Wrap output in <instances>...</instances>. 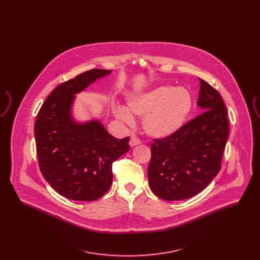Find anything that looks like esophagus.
<instances>
[{
  "mask_svg": "<svg viewBox=\"0 0 260 260\" xmlns=\"http://www.w3.org/2000/svg\"><path fill=\"white\" fill-rule=\"evenodd\" d=\"M140 143H141V141H140L136 136H133L131 137L129 145H131L132 147H134V146H136V145H138V144H140Z\"/></svg>",
  "mask_w": 260,
  "mask_h": 260,
  "instance_id": "1",
  "label": "esophagus"
}]
</instances>
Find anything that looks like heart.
I'll list each match as a JSON object with an SVG mask.
<instances>
[{"instance_id": "1", "label": "heart", "mask_w": 260, "mask_h": 260, "mask_svg": "<svg viewBox=\"0 0 260 260\" xmlns=\"http://www.w3.org/2000/svg\"><path fill=\"white\" fill-rule=\"evenodd\" d=\"M192 105V95L186 88L161 86L129 98L127 110L117 105L114 114L126 124H134L132 115L144 117L145 133L155 138H166L183 125Z\"/></svg>"}]
</instances>
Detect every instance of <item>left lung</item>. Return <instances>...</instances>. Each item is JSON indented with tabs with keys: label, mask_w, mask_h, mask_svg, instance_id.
<instances>
[{
	"label": "left lung",
	"mask_w": 260,
	"mask_h": 260,
	"mask_svg": "<svg viewBox=\"0 0 260 260\" xmlns=\"http://www.w3.org/2000/svg\"><path fill=\"white\" fill-rule=\"evenodd\" d=\"M200 80L197 104L204 112L173 136L153 139L149 185L166 201L191 198L203 191L220 171L229 136L226 106L219 92Z\"/></svg>",
	"instance_id": "obj_1"
}]
</instances>
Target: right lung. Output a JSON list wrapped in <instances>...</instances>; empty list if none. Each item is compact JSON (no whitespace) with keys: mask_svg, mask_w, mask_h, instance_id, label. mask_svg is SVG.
Masks as SVG:
<instances>
[{"mask_svg":"<svg viewBox=\"0 0 260 260\" xmlns=\"http://www.w3.org/2000/svg\"><path fill=\"white\" fill-rule=\"evenodd\" d=\"M111 70L91 69L55 87L38 113L34 126L41 173L63 197L90 202L102 197L113 179L112 164L129 150V137L112 136L99 121L76 123V93Z\"/></svg>","mask_w":260,"mask_h":260,"instance_id":"add662e5","label":"right lung"}]
</instances>
